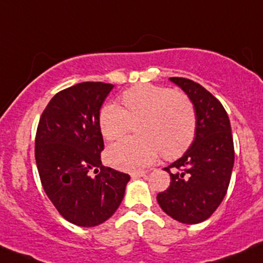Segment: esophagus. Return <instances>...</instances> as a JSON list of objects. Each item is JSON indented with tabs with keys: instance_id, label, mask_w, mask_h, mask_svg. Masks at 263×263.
Masks as SVG:
<instances>
[{
	"instance_id": "obj_1",
	"label": "esophagus",
	"mask_w": 263,
	"mask_h": 263,
	"mask_svg": "<svg viewBox=\"0 0 263 263\" xmlns=\"http://www.w3.org/2000/svg\"><path fill=\"white\" fill-rule=\"evenodd\" d=\"M145 176H146V172L145 171L134 172V174H131V177L132 178H140V177H145Z\"/></svg>"
}]
</instances>
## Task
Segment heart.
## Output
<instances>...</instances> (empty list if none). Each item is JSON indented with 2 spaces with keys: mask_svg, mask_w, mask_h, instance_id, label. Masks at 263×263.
Segmentation results:
<instances>
[{
  "mask_svg": "<svg viewBox=\"0 0 263 263\" xmlns=\"http://www.w3.org/2000/svg\"><path fill=\"white\" fill-rule=\"evenodd\" d=\"M125 107L109 102L101 109L99 123L102 136L108 141L127 134L132 122L142 120L138 134L107 149V161L123 171H138L154 163L163 151L164 157L175 158L187 151L195 140L196 112L186 95L162 86H134L122 93Z\"/></svg>",
  "mask_w": 263,
  "mask_h": 263,
  "instance_id": "b5f03b06",
  "label": "heart"
}]
</instances>
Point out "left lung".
<instances>
[{
    "label": "left lung",
    "instance_id": "obj_1",
    "mask_svg": "<svg viewBox=\"0 0 263 263\" xmlns=\"http://www.w3.org/2000/svg\"><path fill=\"white\" fill-rule=\"evenodd\" d=\"M170 81L190 97L197 127L191 147L163 168L171 183L158 193L157 202L174 220L195 224L207 220L226 196L235 162L232 132L226 109L211 92L183 77Z\"/></svg>",
    "mask_w": 263,
    "mask_h": 263
}]
</instances>
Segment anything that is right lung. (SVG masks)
Returning <instances> with one entry per match:
<instances>
[{"label": "right lung", "mask_w": 263, "mask_h": 263, "mask_svg": "<svg viewBox=\"0 0 263 263\" xmlns=\"http://www.w3.org/2000/svg\"><path fill=\"white\" fill-rule=\"evenodd\" d=\"M112 88L111 83L81 82L62 89L37 126L34 157L43 190L60 215L81 227L108 220L129 181L127 174L101 162L100 109Z\"/></svg>", "instance_id": "1"}]
</instances>
